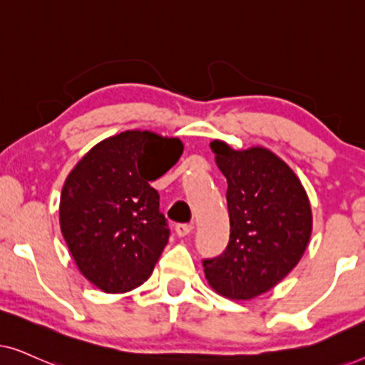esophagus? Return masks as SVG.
<instances>
[{"label": "esophagus", "mask_w": 365, "mask_h": 365, "mask_svg": "<svg viewBox=\"0 0 365 365\" xmlns=\"http://www.w3.org/2000/svg\"><path fill=\"white\" fill-rule=\"evenodd\" d=\"M192 231V224H178L176 234L179 237H186Z\"/></svg>", "instance_id": "esophagus-1"}]
</instances>
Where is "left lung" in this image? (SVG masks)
I'll list each match as a JSON object with an SVG mask.
<instances>
[{
	"label": "left lung",
	"mask_w": 365,
	"mask_h": 365,
	"mask_svg": "<svg viewBox=\"0 0 365 365\" xmlns=\"http://www.w3.org/2000/svg\"><path fill=\"white\" fill-rule=\"evenodd\" d=\"M227 179L229 244L221 256L204 259L214 291L247 301L282 281L306 251L312 212L306 189L291 168L266 148L236 151L211 143Z\"/></svg>",
	"instance_id": "left-lung-1"
}]
</instances>
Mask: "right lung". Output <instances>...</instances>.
Returning a JSON list of instances; mask_svg holds the SVG:
<instances>
[{
    "instance_id": "obj_1",
    "label": "right lung",
    "mask_w": 365,
    "mask_h": 365,
    "mask_svg": "<svg viewBox=\"0 0 365 365\" xmlns=\"http://www.w3.org/2000/svg\"><path fill=\"white\" fill-rule=\"evenodd\" d=\"M178 138L124 131L98 143L66 178L59 226L84 277L104 292H128L151 276L169 239L151 181L182 154Z\"/></svg>"
}]
</instances>
